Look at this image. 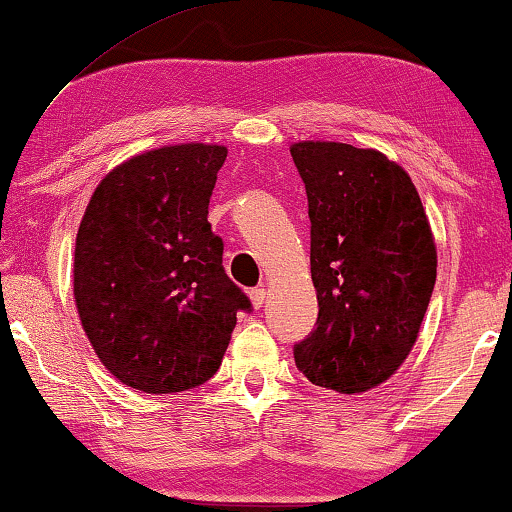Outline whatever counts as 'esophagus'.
I'll return each instance as SVG.
<instances>
[{
    "label": "esophagus",
    "mask_w": 512,
    "mask_h": 512,
    "mask_svg": "<svg viewBox=\"0 0 512 512\" xmlns=\"http://www.w3.org/2000/svg\"><path fill=\"white\" fill-rule=\"evenodd\" d=\"M249 298H251V305H254L256 310H261L263 303H265V289H251Z\"/></svg>",
    "instance_id": "obj_1"
}]
</instances>
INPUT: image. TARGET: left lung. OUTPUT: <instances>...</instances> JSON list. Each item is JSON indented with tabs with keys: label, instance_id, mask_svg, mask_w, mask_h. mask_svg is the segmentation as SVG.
Returning <instances> with one entry per match:
<instances>
[{
	"label": "left lung",
	"instance_id": "obj_1",
	"mask_svg": "<svg viewBox=\"0 0 512 512\" xmlns=\"http://www.w3.org/2000/svg\"><path fill=\"white\" fill-rule=\"evenodd\" d=\"M319 317L293 345L317 387L361 394L408 359L436 284V244L408 172L375 149L298 142Z\"/></svg>",
	"mask_w": 512,
	"mask_h": 512
}]
</instances>
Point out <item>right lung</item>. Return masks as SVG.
<instances>
[{
    "label": "right lung",
    "mask_w": 512,
    "mask_h": 512,
    "mask_svg": "<svg viewBox=\"0 0 512 512\" xmlns=\"http://www.w3.org/2000/svg\"><path fill=\"white\" fill-rule=\"evenodd\" d=\"M226 156V146L179 144L125 160L100 181L81 219V326L109 373L144 394L205 384L237 312L251 310L207 221Z\"/></svg>",
    "instance_id": "right-lung-1"
}]
</instances>
